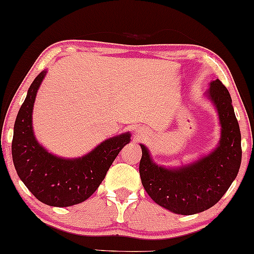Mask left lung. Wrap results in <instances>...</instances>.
Returning a JSON list of instances; mask_svg holds the SVG:
<instances>
[{
	"instance_id": "1",
	"label": "left lung",
	"mask_w": 254,
	"mask_h": 254,
	"mask_svg": "<svg viewBox=\"0 0 254 254\" xmlns=\"http://www.w3.org/2000/svg\"><path fill=\"white\" fill-rule=\"evenodd\" d=\"M209 98L218 110L222 137L209 156L176 170L157 167L141 144L140 177L148 195L159 205L180 215H195L219 202L238 174L242 136L231 95L219 79L212 81Z\"/></svg>"
}]
</instances>
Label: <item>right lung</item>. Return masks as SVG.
I'll use <instances>...</instances> for the list:
<instances>
[{"mask_svg":"<svg viewBox=\"0 0 254 254\" xmlns=\"http://www.w3.org/2000/svg\"><path fill=\"white\" fill-rule=\"evenodd\" d=\"M47 72H41L29 88L14 126L11 154L17 175L30 192L51 206H71L86 200L106 176L111 164L130 134L112 137L81 159L64 160L48 153L32 133V107Z\"/></svg>","mask_w":254,"mask_h":254,"instance_id":"add662e5","label":"right lung"}]
</instances>
